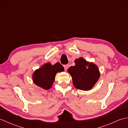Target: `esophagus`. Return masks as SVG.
<instances>
[{
    "mask_svg": "<svg viewBox=\"0 0 128 128\" xmlns=\"http://www.w3.org/2000/svg\"><path fill=\"white\" fill-rule=\"evenodd\" d=\"M64 69H65V70H66L68 69V68H69L68 64L64 65Z\"/></svg>",
    "mask_w": 128,
    "mask_h": 128,
    "instance_id": "obj_1",
    "label": "esophagus"
}]
</instances>
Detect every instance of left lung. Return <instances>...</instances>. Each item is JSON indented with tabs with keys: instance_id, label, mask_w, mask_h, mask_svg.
<instances>
[{
	"instance_id": "8db88e82",
	"label": "left lung",
	"mask_w": 128,
	"mask_h": 128,
	"mask_svg": "<svg viewBox=\"0 0 128 128\" xmlns=\"http://www.w3.org/2000/svg\"><path fill=\"white\" fill-rule=\"evenodd\" d=\"M75 62V66L68 70L72 76L73 85L78 89L90 90L99 79L98 68L93 62H87L82 58L76 59Z\"/></svg>"
}]
</instances>
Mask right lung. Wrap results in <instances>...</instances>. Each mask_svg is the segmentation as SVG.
Returning a JSON list of instances; mask_svg holds the SVG:
<instances>
[{
  "instance_id": "right-lung-1",
  "label": "right lung",
  "mask_w": 128,
  "mask_h": 128,
  "mask_svg": "<svg viewBox=\"0 0 128 128\" xmlns=\"http://www.w3.org/2000/svg\"><path fill=\"white\" fill-rule=\"evenodd\" d=\"M64 70V67L59 62H56L54 65L48 62L35 70L32 75V79L38 86L48 90L52 86L56 73Z\"/></svg>"
}]
</instances>
